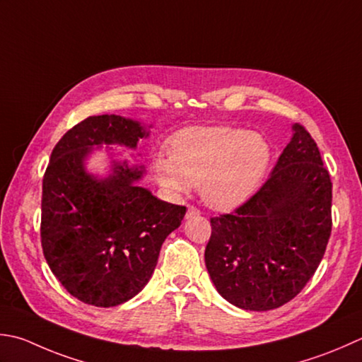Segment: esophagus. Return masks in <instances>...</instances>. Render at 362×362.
Returning <instances> with one entry per match:
<instances>
[{
  "label": "esophagus",
  "instance_id": "1",
  "mask_svg": "<svg viewBox=\"0 0 362 362\" xmlns=\"http://www.w3.org/2000/svg\"><path fill=\"white\" fill-rule=\"evenodd\" d=\"M199 214H201L199 209L194 207V205H189V207H188V211H187V218H191V216H197V215H199Z\"/></svg>",
  "mask_w": 362,
  "mask_h": 362
}]
</instances>
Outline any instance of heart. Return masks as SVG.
<instances>
[{
    "label": "heart",
    "instance_id": "b5f03b06",
    "mask_svg": "<svg viewBox=\"0 0 362 362\" xmlns=\"http://www.w3.org/2000/svg\"><path fill=\"white\" fill-rule=\"evenodd\" d=\"M272 161V147L259 133L237 127H193L169 144V157L155 160L157 179L180 194L199 185L215 209H233L256 193Z\"/></svg>",
    "mask_w": 362,
    "mask_h": 362
}]
</instances>
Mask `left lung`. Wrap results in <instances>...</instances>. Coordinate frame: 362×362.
Instances as JSON below:
<instances>
[{"label":"left lung","mask_w":362,"mask_h":362,"mask_svg":"<svg viewBox=\"0 0 362 362\" xmlns=\"http://www.w3.org/2000/svg\"><path fill=\"white\" fill-rule=\"evenodd\" d=\"M250 199L210 218L205 265L216 290L246 310L281 308L298 295L331 235L332 183L303 125Z\"/></svg>","instance_id":"left-lung-1"}]
</instances>
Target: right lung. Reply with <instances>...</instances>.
Listing matches in <instances>:
<instances>
[{
  "label": "right lung",
  "instance_id": "1",
  "mask_svg": "<svg viewBox=\"0 0 362 362\" xmlns=\"http://www.w3.org/2000/svg\"><path fill=\"white\" fill-rule=\"evenodd\" d=\"M146 130L116 115L90 116L54 146L42 180L40 242L49 270L67 292L97 308L133 298L151 279L161 245L185 205L169 204L136 183L143 166H115L98 180L84 171L94 146L134 148Z\"/></svg>",
  "mask_w": 362,
  "mask_h": 362
}]
</instances>
